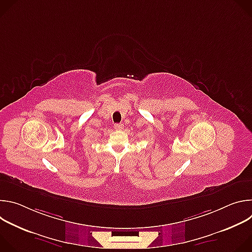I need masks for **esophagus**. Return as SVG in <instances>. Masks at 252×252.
I'll list each match as a JSON object with an SVG mask.
<instances>
[{"instance_id":"1","label":"esophagus","mask_w":252,"mask_h":252,"mask_svg":"<svg viewBox=\"0 0 252 252\" xmlns=\"http://www.w3.org/2000/svg\"><path fill=\"white\" fill-rule=\"evenodd\" d=\"M114 127H115L117 130H121V129H123L124 125H123V124H115Z\"/></svg>"}]
</instances>
